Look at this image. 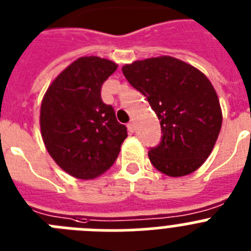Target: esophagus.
Here are the masks:
<instances>
[{
    "instance_id": "obj_1",
    "label": "esophagus",
    "mask_w": 251,
    "mask_h": 251,
    "mask_svg": "<svg viewBox=\"0 0 251 251\" xmlns=\"http://www.w3.org/2000/svg\"><path fill=\"white\" fill-rule=\"evenodd\" d=\"M127 128L130 133H134V130H136V124H134V122H129L127 124Z\"/></svg>"
}]
</instances>
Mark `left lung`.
Masks as SVG:
<instances>
[{
	"instance_id": "1",
	"label": "left lung",
	"mask_w": 251,
	"mask_h": 251,
	"mask_svg": "<svg viewBox=\"0 0 251 251\" xmlns=\"http://www.w3.org/2000/svg\"><path fill=\"white\" fill-rule=\"evenodd\" d=\"M122 72L161 121L162 139L148 152L151 163L171 177L192 174L210 156L223 123L212 84L199 69L172 56L138 60Z\"/></svg>"
}]
</instances>
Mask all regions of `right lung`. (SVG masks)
<instances>
[{"label": "right lung", "mask_w": 251, "mask_h": 251, "mask_svg": "<svg viewBox=\"0 0 251 251\" xmlns=\"http://www.w3.org/2000/svg\"><path fill=\"white\" fill-rule=\"evenodd\" d=\"M117 68L98 56L79 57L44 95L40 127L45 147L57 166L76 178H95L109 170L128 136L100 95Z\"/></svg>", "instance_id": "right-lung-1"}]
</instances>
